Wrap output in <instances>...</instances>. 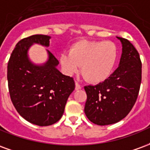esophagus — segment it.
Returning <instances> with one entry per match:
<instances>
[{"label": "esophagus", "instance_id": "obj_1", "mask_svg": "<svg viewBox=\"0 0 150 150\" xmlns=\"http://www.w3.org/2000/svg\"><path fill=\"white\" fill-rule=\"evenodd\" d=\"M82 87L80 86V84H79L77 82H75V90H79V89H81Z\"/></svg>", "mask_w": 150, "mask_h": 150}]
</instances>
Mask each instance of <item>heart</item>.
Here are the masks:
<instances>
[{
	"mask_svg": "<svg viewBox=\"0 0 150 150\" xmlns=\"http://www.w3.org/2000/svg\"><path fill=\"white\" fill-rule=\"evenodd\" d=\"M117 59V48L111 42L79 41L69 53H62L60 63L64 71L72 75L82 66V73L88 81L98 83L110 76Z\"/></svg>",
	"mask_w": 150,
	"mask_h": 150,
	"instance_id": "obj_1",
	"label": "heart"
}]
</instances>
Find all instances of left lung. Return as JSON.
Segmentation results:
<instances>
[{"label":"left lung","instance_id":"obj_1","mask_svg":"<svg viewBox=\"0 0 150 150\" xmlns=\"http://www.w3.org/2000/svg\"><path fill=\"white\" fill-rule=\"evenodd\" d=\"M122 44L119 67L104 82L85 86L84 112L98 125L124 119L135 104L142 82V62L138 51L129 40L117 37Z\"/></svg>","mask_w":150,"mask_h":150}]
</instances>
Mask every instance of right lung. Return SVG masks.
Listing matches in <instances>:
<instances>
[{
	"label": "right lung",
	"instance_id": "right-lung-1",
	"mask_svg": "<svg viewBox=\"0 0 150 150\" xmlns=\"http://www.w3.org/2000/svg\"><path fill=\"white\" fill-rule=\"evenodd\" d=\"M50 36L35 34L19 41L7 67L8 91L12 103L25 120L38 126L51 125L61 119L69 96L75 89L72 77L57 69L59 61L47 50L48 60L35 65L28 50L38 43L49 46Z\"/></svg>",
	"mask_w": 150,
	"mask_h": 150
}]
</instances>
